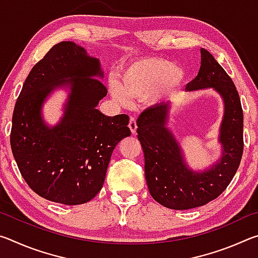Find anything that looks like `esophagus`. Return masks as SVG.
Wrapping results in <instances>:
<instances>
[{
	"instance_id": "obj_1",
	"label": "esophagus",
	"mask_w": 258,
	"mask_h": 258,
	"mask_svg": "<svg viewBox=\"0 0 258 258\" xmlns=\"http://www.w3.org/2000/svg\"><path fill=\"white\" fill-rule=\"evenodd\" d=\"M128 127H130V130H131V132H132L133 134H134L135 132H137L138 126H137V120H135L134 117H131V118H130V121H128Z\"/></svg>"
}]
</instances>
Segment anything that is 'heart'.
Here are the masks:
<instances>
[{
    "label": "heart",
    "instance_id": "b5f03b06",
    "mask_svg": "<svg viewBox=\"0 0 258 258\" xmlns=\"http://www.w3.org/2000/svg\"><path fill=\"white\" fill-rule=\"evenodd\" d=\"M184 71L177 63H165L159 58H142L120 72L111 89L117 102L127 104L128 98L147 99L152 103L171 97L181 85Z\"/></svg>",
    "mask_w": 258,
    "mask_h": 258
}]
</instances>
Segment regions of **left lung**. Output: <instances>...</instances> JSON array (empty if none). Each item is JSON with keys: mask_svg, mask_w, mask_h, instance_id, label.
<instances>
[{"mask_svg": "<svg viewBox=\"0 0 258 258\" xmlns=\"http://www.w3.org/2000/svg\"><path fill=\"white\" fill-rule=\"evenodd\" d=\"M200 52L198 75L186 84V90L214 87L224 100L221 160L204 173H195L186 167L176 140L166 127L169 103L148 108L137 120L151 197L164 207L177 211L203 206L216 199L232 181L243 152V112L237 87L207 50Z\"/></svg>", "mask_w": 258, "mask_h": 258, "instance_id": "8db88e82", "label": "left lung"}]
</instances>
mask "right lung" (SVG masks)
Returning <instances> with one entry per match:
<instances>
[{
    "label": "right lung",
    "instance_id": "add662e5",
    "mask_svg": "<svg viewBox=\"0 0 258 258\" xmlns=\"http://www.w3.org/2000/svg\"><path fill=\"white\" fill-rule=\"evenodd\" d=\"M98 59L74 42H60L32 68L16 101L11 150L35 194L64 205L85 204L101 190L113 149L130 137L128 116H104L95 109L107 95ZM71 78V80H67ZM71 83L61 123L49 129L40 107L54 87Z\"/></svg>",
    "mask_w": 258,
    "mask_h": 258
}]
</instances>
